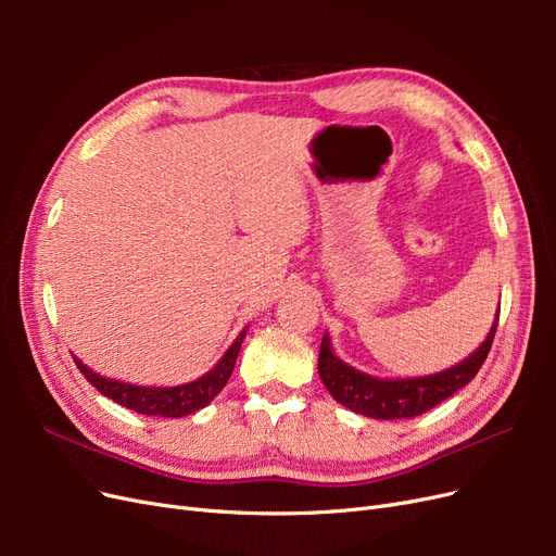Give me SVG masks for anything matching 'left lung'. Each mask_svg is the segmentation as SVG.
Instances as JSON below:
<instances>
[{"label": "left lung", "instance_id": "8db88e82", "mask_svg": "<svg viewBox=\"0 0 556 556\" xmlns=\"http://www.w3.org/2000/svg\"><path fill=\"white\" fill-rule=\"evenodd\" d=\"M498 325V311L494 317V325L486 333V339L480 348L468 355L464 362L454 364L441 374L419 376V378H376L357 371L355 366L345 364L333 355L329 333L323 336V345H319V359H317V374L323 378L329 394L357 415H366L374 419H406L417 417L441 401L452 396L462 387H466L480 371L482 362L490 355V348L494 343V333Z\"/></svg>", "mask_w": 556, "mask_h": 556}]
</instances>
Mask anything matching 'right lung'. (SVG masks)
<instances>
[{
  "mask_svg": "<svg viewBox=\"0 0 556 556\" xmlns=\"http://www.w3.org/2000/svg\"><path fill=\"white\" fill-rule=\"evenodd\" d=\"M243 329L237 341L229 345V350L223 355V359L217 362L208 374H204L201 378L185 382V384H176V387H141V384H129L123 380H113L106 376L94 374L92 368H88L80 359L74 357L78 371L86 376V380L97 387L99 392L104 396H109L111 401L121 403L123 408L137 410L141 415H157V417H182L197 413L223 392V387L227 384L233 364H237L241 343L245 339Z\"/></svg>",
  "mask_w": 556,
  "mask_h": 556,
  "instance_id": "obj_1",
  "label": "right lung"
}]
</instances>
